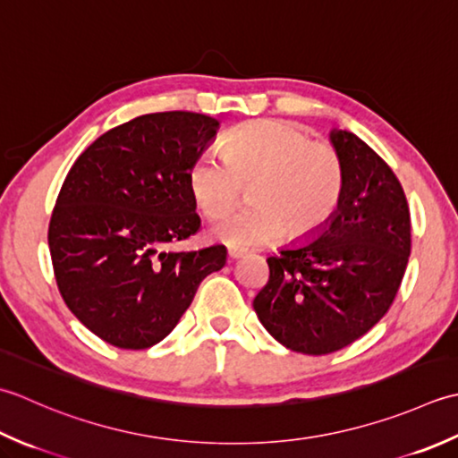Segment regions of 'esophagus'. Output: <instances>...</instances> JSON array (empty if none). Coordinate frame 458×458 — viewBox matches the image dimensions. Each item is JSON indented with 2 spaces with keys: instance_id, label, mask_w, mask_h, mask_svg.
Wrapping results in <instances>:
<instances>
[{
  "instance_id": "34e87169",
  "label": "esophagus",
  "mask_w": 458,
  "mask_h": 458,
  "mask_svg": "<svg viewBox=\"0 0 458 458\" xmlns=\"http://www.w3.org/2000/svg\"><path fill=\"white\" fill-rule=\"evenodd\" d=\"M242 255H245V253H242V250H239V249H229V250H227L229 260H237V259H241Z\"/></svg>"
}]
</instances>
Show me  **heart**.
Wrapping results in <instances>:
<instances>
[{
  "label": "heart",
  "instance_id": "obj_1",
  "mask_svg": "<svg viewBox=\"0 0 458 458\" xmlns=\"http://www.w3.org/2000/svg\"><path fill=\"white\" fill-rule=\"evenodd\" d=\"M223 157L205 152L188 172L190 195L203 216L229 211L249 183V205L213 223L211 235L231 247H260L278 233L304 239L338 211L346 170L340 152L291 120L260 118L223 138Z\"/></svg>",
  "mask_w": 458,
  "mask_h": 458
}]
</instances>
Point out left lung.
Segmentation results:
<instances>
[{
  "label": "left lung",
  "instance_id": "1",
  "mask_svg": "<svg viewBox=\"0 0 458 458\" xmlns=\"http://www.w3.org/2000/svg\"><path fill=\"white\" fill-rule=\"evenodd\" d=\"M330 140L346 170L338 211L318 239L268 257L255 296L260 324L293 352L324 356L369 332L403 281L411 216L394 170L346 130Z\"/></svg>",
  "mask_w": 458,
  "mask_h": 458
}]
</instances>
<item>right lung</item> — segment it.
Returning <instances> with one entry per match:
<instances>
[{"mask_svg": "<svg viewBox=\"0 0 458 458\" xmlns=\"http://www.w3.org/2000/svg\"><path fill=\"white\" fill-rule=\"evenodd\" d=\"M219 123L198 112H154L108 130L72 164L49 223L64 304L112 346L146 350L188 310L227 249L164 250L201 221L188 172Z\"/></svg>", "mask_w": 458, "mask_h": 458, "instance_id": "right-lung-1", "label": "right lung"}]
</instances>
